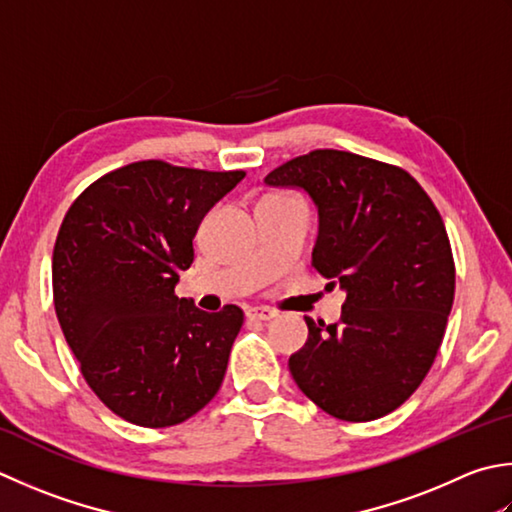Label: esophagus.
<instances>
[{"mask_svg":"<svg viewBox=\"0 0 512 512\" xmlns=\"http://www.w3.org/2000/svg\"><path fill=\"white\" fill-rule=\"evenodd\" d=\"M246 317L255 319V322H270V319L277 317V313H275V310L266 308V306H253V308L246 310Z\"/></svg>","mask_w":512,"mask_h":512,"instance_id":"obj_1","label":"esophagus"}]
</instances>
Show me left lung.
Wrapping results in <instances>:
<instances>
[{
	"instance_id": "8db88e82",
	"label": "left lung",
	"mask_w": 512,
	"mask_h": 512,
	"mask_svg": "<svg viewBox=\"0 0 512 512\" xmlns=\"http://www.w3.org/2000/svg\"><path fill=\"white\" fill-rule=\"evenodd\" d=\"M264 184L313 199V268L346 293L339 324L306 317L308 342L290 355V375L337 419L388 415L433 366L453 308L442 215L406 170L344 150L290 159Z\"/></svg>"
}]
</instances>
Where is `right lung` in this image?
Segmentation results:
<instances>
[{
  "mask_svg": "<svg viewBox=\"0 0 512 512\" xmlns=\"http://www.w3.org/2000/svg\"><path fill=\"white\" fill-rule=\"evenodd\" d=\"M244 177L148 159L99 177L68 208L55 313L88 386L130 424H182L222 386L242 308L206 313L175 286L202 219Z\"/></svg>",
  "mask_w": 512,
  "mask_h": 512,
  "instance_id": "add662e5",
  "label": "right lung"
}]
</instances>
